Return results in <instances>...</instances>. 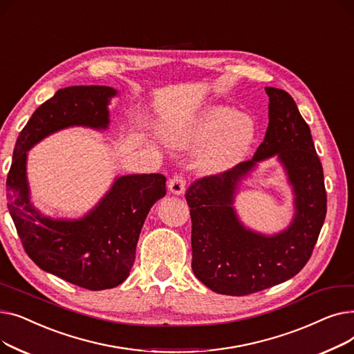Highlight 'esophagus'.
<instances>
[{"label": "esophagus", "instance_id": "esophagus-1", "mask_svg": "<svg viewBox=\"0 0 354 354\" xmlns=\"http://www.w3.org/2000/svg\"><path fill=\"white\" fill-rule=\"evenodd\" d=\"M185 185H187V180H185V176L178 174L175 176H172L169 179V183H167V188H169V191L175 195H179L185 191Z\"/></svg>", "mask_w": 354, "mask_h": 354}]
</instances>
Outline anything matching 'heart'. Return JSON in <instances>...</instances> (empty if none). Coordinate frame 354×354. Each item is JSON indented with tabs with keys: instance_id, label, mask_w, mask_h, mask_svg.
I'll return each mask as SVG.
<instances>
[{
	"instance_id": "heart-1",
	"label": "heart",
	"mask_w": 354,
	"mask_h": 354,
	"mask_svg": "<svg viewBox=\"0 0 354 354\" xmlns=\"http://www.w3.org/2000/svg\"><path fill=\"white\" fill-rule=\"evenodd\" d=\"M255 138L251 119L230 106L207 107L179 132L183 143L209 145L202 156L207 169H224L243 158Z\"/></svg>"
}]
</instances>
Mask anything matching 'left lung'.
<instances>
[{"label": "left lung", "instance_id": "1", "mask_svg": "<svg viewBox=\"0 0 354 354\" xmlns=\"http://www.w3.org/2000/svg\"><path fill=\"white\" fill-rule=\"evenodd\" d=\"M270 97L264 142L251 160L202 176L185 192L192 219V270L218 294L248 295L299 274L310 259L327 212L323 166L310 127L287 91L266 87ZM277 154L296 194L289 230L263 237L241 226L232 208L237 180L259 160Z\"/></svg>", "mask_w": 354, "mask_h": 354}]
</instances>
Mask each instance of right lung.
I'll return each instance as SVG.
<instances>
[{
	"label": "right lung",
	"instance_id": "add662e5",
	"mask_svg": "<svg viewBox=\"0 0 354 354\" xmlns=\"http://www.w3.org/2000/svg\"><path fill=\"white\" fill-rule=\"evenodd\" d=\"M115 95L106 86L60 88L20 132L7 176V207L27 255L41 270L91 291L113 288L127 278L147 212L166 195V178L122 176L87 216L54 221L30 203L26 159L34 143L55 130L74 124L106 129L107 103Z\"/></svg>",
	"mask_w": 354,
	"mask_h": 354
}]
</instances>
